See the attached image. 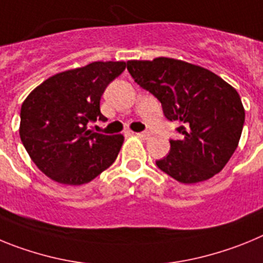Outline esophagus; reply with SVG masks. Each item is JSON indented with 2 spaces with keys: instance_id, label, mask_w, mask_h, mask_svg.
Wrapping results in <instances>:
<instances>
[{
  "instance_id": "obj_1",
  "label": "esophagus",
  "mask_w": 263,
  "mask_h": 263,
  "mask_svg": "<svg viewBox=\"0 0 263 263\" xmlns=\"http://www.w3.org/2000/svg\"><path fill=\"white\" fill-rule=\"evenodd\" d=\"M137 137H139V138H143V139H148L150 137H152V134L148 133V132H142V133H136Z\"/></svg>"
}]
</instances>
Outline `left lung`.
Instances as JSON below:
<instances>
[{
  "label": "left lung",
  "mask_w": 263,
  "mask_h": 263,
  "mask_svg": "<svg viewBox=\"0 0 263 263\" xmlns=\"http://www.w3.org/2000/svg\"><path fill=\"white\" fill-rule=\"evenodd\" d=\"M137 84L154 95L167 120L180 126V139L157 160L163 173L184 184L208 180L236 152L245 109L236 89L210 69L173 58L129 60Z\"/></svg>",
  "instance_id": "obj_1"
}]
</instances>
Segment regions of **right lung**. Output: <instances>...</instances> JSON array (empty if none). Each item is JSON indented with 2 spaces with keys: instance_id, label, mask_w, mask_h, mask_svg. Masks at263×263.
<instances>
[{
  "instance_id": "right-lung-1",
  "label": "right lung",
  "mask_w": 263,
  "mask_h": 263,
  "mask_svg": "<svg viewBox=\"0 0 263 263\" xmlns=\"http://www.w3.org/2000/svg\"><path fill=\"white\" fill-rule=\"evenodd\" d=\"M125 62H93L51 76L31 90L21 108L20 137L30 158L53 182L89 183L117 158L124 136L87 129L89 121H105L100 100Z\"/></svg>"
}]
</instances>
